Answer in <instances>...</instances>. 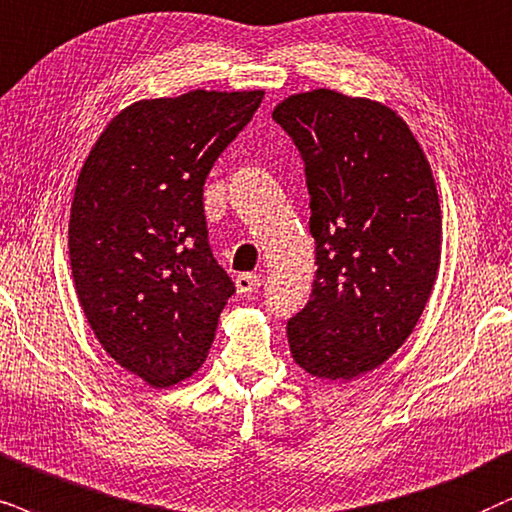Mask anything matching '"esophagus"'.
I'll list each match as a JSON object with an SVG mask.
<instances>
[{"instance_id": "obj_1", "label": "esophagus", "mask_w": 512, "mask_h": 512, "mask_svg": "<svg viewBox=\"0 0 512 512\" xmlns=\"http://www.w3.org/2000/svg\"><path fill=\"white\" fill-rule=\"evenodd\" d=\"M260 288V276L255 274H238L236 276V290L238 295H250Z\"/></svg>"}]
</instances>
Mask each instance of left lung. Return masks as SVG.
I'll use <instances>...</instances> for the list:
<instances>
[{"mask_svg": "<svg viewBox=\"0 0 512 512\" xmlns=\"http://www.w3.org/2000/svg\"><path fill=\"white\" fill-rule=\"evenodd\" d=\"M274 120L302 153L316 278L288 321L293 361L321 380L383 366L435 288L442 208L411 127L385 103L335 89L290 94Z\"/></svg>", "mask_w": 512, "mask_h": 512, "instance_id": "obj_1", "label": "left lung"}]
</instances>
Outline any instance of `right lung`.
I'll use <instances>...</instances> for the list:
<instances>
[{"mask_svg": "<svg viewBox=\"0 0 512 512\" xmlns=\"http://www.w3.org/2000/svg\"><path fill=\"white\" fill-rule=\"evenodd\" d=\"M264 89L141 99L96 139L68 222L77 300L111 359L172 387L208 359L234 283L212 257L203 184Z\"/></svg>", "mask_w": 512, "mask_h": 512, "instance_id": "1", "label": "right lung"}]
</instances>
